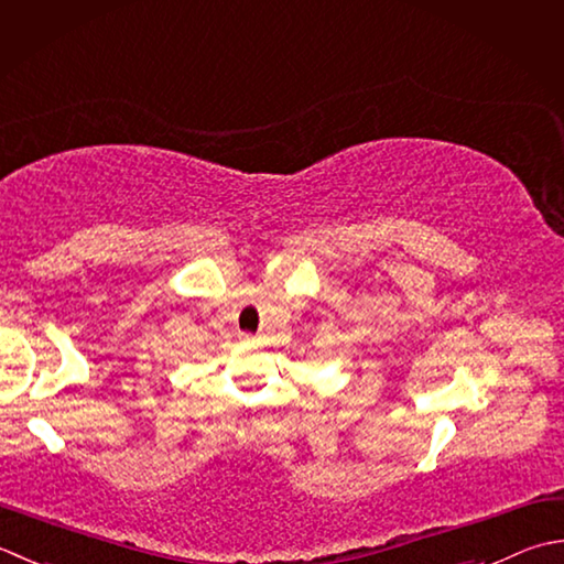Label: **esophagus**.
<instances>
[{
    "label": "esophagus",
    "mask_w": 564,
    "mask_h": 564,
    "mask_svg": "<svg viewBox=\"0 0 564 564\" xmlns=\"http://www.w3.org/2000/svg\"><path fill=\"white\" fill-rule=\"evenodd\" d=\"M239 339L245 341V345H253V341H257V335H249V333H245V335H239Z\"/></svg>",
    "instance_id": "34e87169"
}]
</instances>
